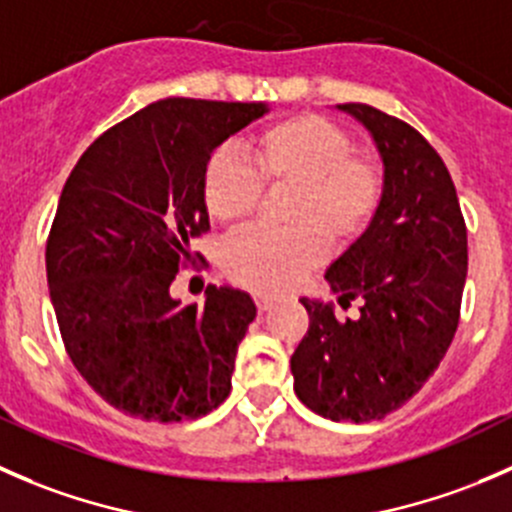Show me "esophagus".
Wrapping results in <instances>:
<instances>
[{
  "mask_svg": "<svg viewBox=\"0 0 512 512\" xmlns=\"http://www.w3.org/2000/svg\"><path fill=\"white\" fill-rule=\"evenodd\" d=\"M254 301H256V308L258 311H268V308L273 306V298L271 296H254Z\"/></svg>",
  "mask_w": 512,
  "mask_h": 512,
  "instance_id": "34e87169",
  "label": "esophagus"
}]
</instances>
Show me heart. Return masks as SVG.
I'll list each match as a JSON object with an SVG mask.
<instances>
[{"label": "heart", "instance_id": "heart-1", "mask_svg": "<svg viewBox=\"0 0 512 512\" xmlns=\"http://www.w3.org/2000/svg\"><path fill=\"white\" fill-rule=\"evenodd\" d=\"M246 161L214 151L201 171V199L216 224L239 229L261 204V191L286 194L283 231H251L224 251V271L256 293L296 286L333 251L368 234L386 199V166L376 151L353 146L336 121L298 114L246 139Z\"/></svg>", "mask_w": 512, "mask_h": 512}]
</instances>
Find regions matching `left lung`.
Instances as JSON below:
<instances>
[{"label": "left lung", "mask_w": 512, "mask_h": 512, "mask_svg": "<svg viewBox=\"0 0 512 512\" xmlns=\"http://www.w3.org/2000/svg\"><path fill=\"white\" fill-rule=\"evenodd\" d=\"M373 134L386 166V199L358 244L331 263L326 281L341 321L321 301L301 303L308 331L291 356L293 391L331 421H376L416 396L443 361L460 321L468 229L438 151L396 116L338 104Z\"/></svg>", "instance_id": "8db88e82"}]
</instances>
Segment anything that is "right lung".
<instances>
[{"label": "right lung", "instance_id": "1", "mask_svg": "<svg viewBox=\"0 0 512 512\" xmlns=\"http://www.w3.org/2000/svg\"><path fill=\"white\" fill-rule=\"evenodd\" d=\"M263 111L154 101L94 139L64 184L47 239L49 296L74 368L126 416L179 423L229 396L254 301L209 286L204 306H179L169 286L204 261L191 244L211 229L206 159Z\"/></svg>", "mask_w": 512, "mask_h": 512}]
</instances>
